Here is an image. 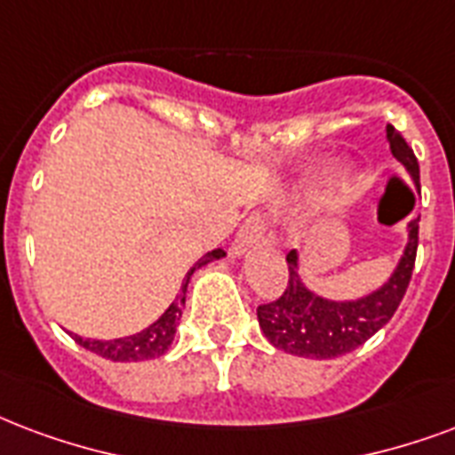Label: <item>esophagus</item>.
I'll return each instance as SVG.
<instances>
[{
    "instance_id": "1",
    "label": "esophagus",
    "mask_w": 455,
    "mask_h": 455,
    "mask_svg": "<svg viewBox=\"0 0 455 455\" xmlns=\"http://www.w3.org/2000/svg\"><path fill=\"white\" fill-rule=\"evenodd\" d=\"M262 243H265V221H262V217H255V214H252L251 220L243 224L238 235H235L234 245H231V252H234L235 258H241V255H245V252L252 251V248H258Z\"/></svg>"
}]
</instances>
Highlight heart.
<instances>
[{"instance_id": "b5f03b06", "label": "heart", "mask_w": 455, "mask_h": 455, "mask_svg": "<svg viewBox=\"0 0 455 455\" xmlns=\"http://www.w3.org/2000/svg\"><path fill=\"white\" fill-rule=\"evenodd\" d=\"M343 173V164H329V166H322L320 172L312 173V183L317 186V183H324L329 179H336V176H341Z\"/></svg>"}]
</instances>
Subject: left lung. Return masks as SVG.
<instances>
[{
    "instance_id": "1",
    "label": "left lung",
    "mask_w": 455,
    "mask_h": 455,
    "mask_svg": "<svg viewBox=\"0 0 455 455\" xmlns=\"http://www.w3.org/2000/svg\"><path fill=\"white\" fill-rule=\"evenodd\" d=\"M387 140L391 155L405 166L412 183L420 188V166L403 135L394 126H387ZM418 221L420 220L408 221V241L387 282L348 300H334L312 291L300 274V255L291 251L286 255L289 286L276 300L258 307L259 329L267 341L279 351L312 360L339 358L363 346L394 317L403 300L418 252Z\"/></svg>"
}]
</instances>
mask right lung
<instances>
[{
    "label": "right lung",
    "mask_w": 455,
    "mask_h": 455,
    "mask_svg": "<svg viewBox=\"0 0 455 455\" xmlns=\"http://www.w3.org/2000/svg\"><path fill=\"white\" fill-rule=\"evenodd\" d=\"M227 258V252L217 248V251H210L207 255L197 259L193 269L186 274V279L181 283V291L176 293V300H173L169 307L164 310V315L159 317L157 322H152L150 327H145L143 331L131 336H121V339H109V341H100V339H83L78 334L74 336V341L83 348H88L90 353H97L107 360H114V363H138V360H152L164 355L169 351V346L173 341V334H176V327H179V320H181L183 305H186V291H188L190 276L200 267L210 265L214 259Z\"/></svg>",
    "instance_id": "add662e5"
}]
</instances>
